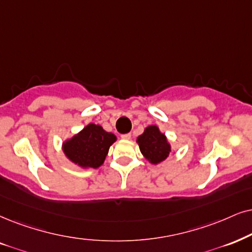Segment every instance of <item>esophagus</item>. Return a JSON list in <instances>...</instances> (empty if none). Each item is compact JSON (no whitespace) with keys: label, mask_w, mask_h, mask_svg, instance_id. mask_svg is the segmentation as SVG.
<instances>
[{"label":"esophagus","mask_w":252,"mask_h":252,"mask_svg":"<svg viewBox=\"0 0 252 252\" xmlns=\"http://www.w3.org/2000/svg\"><path fill=\"white\" fill-rule=\"evenodd\" d=\"M123 139H130L131 138V133H123V135H121Z\"/></svg>","instance_id":"34e87169"}]
</instances>
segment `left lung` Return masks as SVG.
<instances>
[{
	"label": "left lung",
	"mask_w": 252,
	"mask_h": 252,
	"mask_svg": "<svg viewBox=\"0 0 252 252\" xmlns=\"http://www.w3.org/2000/svg\"><path fill=\"white\" fill-rule=\"evenodd\" d=\"M141 152L152 164H158L165 160L170 155L171 148L164 133L159 131L156 126H150L143 135L137 138Z\"/></svg>",
	"instance_id": "obj_1"
}]
</instances>
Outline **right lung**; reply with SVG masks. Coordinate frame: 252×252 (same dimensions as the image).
Masks as SVG:
<instances>
[{
    "instance_id": "right-lung-1",
    "label": "right lung",
    "mask_w": 252,
    "mask_h": 252,
    "mask_svg": "<svg viewBox=\"0 0 252 252\" xmlns=\"http://www.w3.org/2000/svg\"><path fill=\"white\" fill-rule=\"evenodd\" d=\"M115 141L114 133L104 131L102 126L92 123L66 142L63 151L73 163L82 167L97 168L103 164L110 145Z\"/></svg>"
}]
</instances>
